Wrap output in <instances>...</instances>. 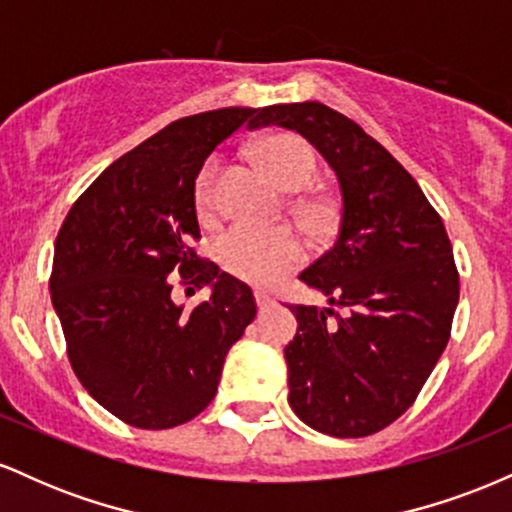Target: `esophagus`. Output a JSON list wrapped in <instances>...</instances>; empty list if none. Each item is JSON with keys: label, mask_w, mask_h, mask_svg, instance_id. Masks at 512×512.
I'll return each instance as SVG.
<instances>
[{"label": "esophagus", "mask_w": 512, "mask_h": 512, "mask_svg": "<svg viewBox=\"0 0 512 512\" xmlns=\"http://www.w3.org/2000/svg\"><path fill=\"white\" fill-rule=\"evenodd\" d=\"M255 303H257V308L264 310V308H269V305H274V298L269 296L267 291H255Z\"/></svg>", "instance_id": "34e87169"}]
</instances>
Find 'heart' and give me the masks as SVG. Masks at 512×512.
<instances>
[{"label": "heart", "instance_id": "heart-1", "mask_svg": "<svg viewBox=\"0 0 512 512\" xmlns=\"http://www.w3.org/2000/svg\"><path fill=\"white\" fill-rule=\"evenodd\" d=\"M264 168L276 185L286 192H298L313 182L317 173V156L313 146L293 134H276L257 146ZM221 173V158H209L197 178V207L209 211L214 207L216 180ZM310 216L317 209H308ZM216 260L223 272L257 286H269L284 279L305 260V240L296 228L276 226L257 228L248 223H233L216 238Z\"/></svg>", "mask_w": 512, "mask_h": 512}]
</instances>
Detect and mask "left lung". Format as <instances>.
Masks as SVG:
<instances>
[{"label": "left lung", "mask_w": 512, "mask_h": 512, "mask_svg": "<svg viewBox=\"0 0 512 512\" xmlns=\"http://www.w3.org/2000/svg\"><path fill=\"white\" fill-rule=\"evenodd\" d=\"M269 125L308 139L342 190L337 240L301 272L332 308L291 305L289 404L327 436H370L414 404L448 346L460 301L450 238L402 163L346 115L267 105L255 127Z\"/></svg>", "instance_id": "8db88e82"}]
</instances>
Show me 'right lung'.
Masks as SVG:
<instances>
[{
    "label": "right lung",
    "mask_w": 512,
    "mask_h": 512,
    "mask_svg": "<svg viewBox=\"0 0 512 512\" xmlns=\"http://www.w3.org/2000/svg\"><path fill=\"white\" fill-rule=\"evenodd\" d=\"M257 113L219 108L170 122L105 168L57 233L50 296L69 363L88 395L134 428H173L207 409L228 349L255 320L250 286L190 243L199 170ZM175 278L209 285L210 298L185 311L169 293Z\"/></svg>",
    "instance_id": "add662e5"
}]
</instances>
